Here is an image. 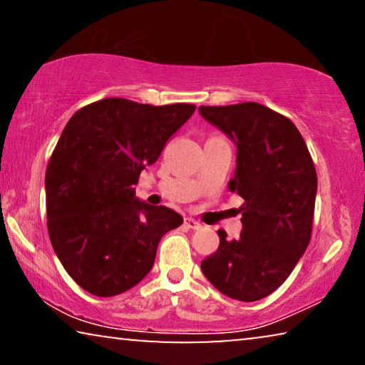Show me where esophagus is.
<instances>
[{
	"label": "esophagus",
	"mask_w": 365,
	"mask_h": 365,
	"mask_svg": "<svg viewBox=\"0 0 365 365\" xmlns=\"http://www.w3.org/2000/svg\"><path fill=\"white\" fill-rule=\"evenodd\" d=\"M183 225L187 226V227H190V230H200V227H201V222L195 220V217H190V216L185 217Z\"/></svg>",
	"instance_id": "34e87169"
}]
</instances>
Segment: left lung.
Returning <instances> with one entry per match:
<instances>
[{"mask_svg": "<svg viewBox=\"0 0 365 365\" xmlns=\"http://www.w3.org/2000/svg\"><path fill=\"white\" fill-rule=\"evenodd\" d=\"M200 114L237 145L227 188L244 198L242 232L201 262L225 295L257 302L292 274L312 239L318 178L304 139L290 119L259 103L200 106Z\"/></svg>", "mask_w": 365, "mask_h": 365, "instance_id": "1", "label": "left lung"}]
</instances>
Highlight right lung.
I'll return each instance as SVG.
<instances>
[{"label":"right lung","instance_id":"obj_1","mask_svg":"<svg viewBox=\"0 0 365 365\" xmlns=\"http://www.w3.org/2000/svg\"><path fill=\"white\" fill-rule=\"evenodd\" d=\"M195 108L105 98L65 126L46 170L47 230L63 269L91 295L138 285L162 236L183 222L167 206L135 198L134 185Z\"/></svg>","mask_w":365,"mask_h":365}]
</instances>
